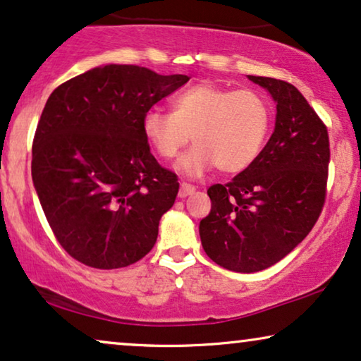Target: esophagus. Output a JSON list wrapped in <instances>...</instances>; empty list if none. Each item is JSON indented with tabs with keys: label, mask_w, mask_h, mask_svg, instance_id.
Instances as JSON below:
<instances>
[{
	"label": "esophagus",
	"mask_w": 361,
	"mask_h": 361,
	"mask_svg": "<svg viewBox=\"0 0 361 361\" xmlns=\"http://www.w3.org/2000/svg\"><path fill=\"white\" fill-rule=\"evenodd\" d=\"M194 190H195V187L192 185V184H189V182H180L179 197H187V195H190Z\"/></svg>",
	"instance_id": "1"
}]
</instances>
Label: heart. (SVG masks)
I'll list each match as a JSON object with an SVG mask.
<instances>
[{
  "label": "heart",
  "instance_id": "obj_1",
  "mask_svg": "<svg viewBox=\"0 0 361 361\" xmlns=\"http://www.w3.org/2000/svg\"><path fill=\"white\" fill-rule=\"evenodd\" d=\"M272 112L254 89L200 82L172 101V114L152 107L142 118L144 137L162 159H174L189 140L195 146L182 157L180 171L204 174L210 167L235 174L250 166L264 147Z\"/></svg>",
  "mask_w": 361,
  "mask_h": 361
}]
</instances>
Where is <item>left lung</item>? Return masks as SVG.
I'll return each instance as SVG.
<instances>
[{
  "instance_id": "1",
  "label": "left lung",
  "mask_w": 361,
  "mask_h": 361,
  "mask_svg": "<svg viewBox=\"0 0 361 361\" xmlns=\"http://www.w3.org/2000/svg\"><path fill=\"white\" fill-rule=\"evenodd\" d=\"M277 102L275 130L247 169L207 189L199 232L205 254L232 272L269 269L308 235L326 197L330 140L324 121L297 87L249 76Z\"/></svg>"
}]
</instances>
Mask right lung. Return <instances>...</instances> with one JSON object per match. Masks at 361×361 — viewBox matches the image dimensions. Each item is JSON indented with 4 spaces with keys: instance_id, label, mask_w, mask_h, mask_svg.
Masks as SVG:
<instances>
[{
    "instance_id": "right-lung-1",
    "label": "right lung",
    "mask_w": 361,
    "mask_h": 361,
    "mask_svg": "<svg viewBox=\"0 0 361 361\" xmlns=\"http://www.w3.org/2000/svg\"><path fill=\"white\" fill-rule=\"evenodd\" d=\"M187 81L107 64L51 92L32 139L31 174L51 231L73 259L112 270L152 250L179 182L151 154L142 118Z\"/></svg>"
}]
</instances>
